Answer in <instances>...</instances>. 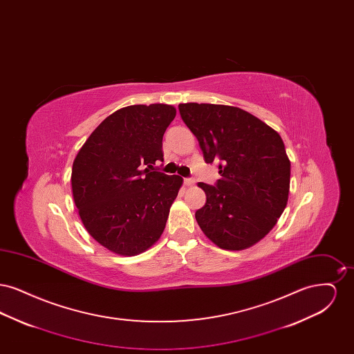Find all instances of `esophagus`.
<instances>
[{
  "label": "esophagus",
  "instance_id": "esophagus-1",
  "mask_svg": "<svg viewBox=\"0 0 354 354\" xmlns=\"http://www.w3.org/2000/svg\"><path fill=\"white\" fill-rule=\"evenodd\" d=\"M185 185H195V179L194 178H185Z\"/></svg>",
  "mask_w": 354,
  "mask_h": 354
}]
</instances>
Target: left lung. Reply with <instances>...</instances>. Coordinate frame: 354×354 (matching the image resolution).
<instances>
[{
	"label": "left lung",
	"mask_w": 354,
	"mask_h": 354,
	"mask_svg": "<svg viewBox=\"0 0 354 354\" xmlns=\"http://www.w3.org/2000/svg\"><path fill=\"white\" fill-rule=\"evenodd\" d=\"M179 113L205 163H219L221 179L198 185L207 196L195 214L199 227L223 250L252 247L276 225L288 202L290 162L281 136L239 107L182 103Z\"/></svg>",
	"instance_id": "left-lung-1"
}]
</instances>
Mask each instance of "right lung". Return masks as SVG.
<instances>
[{
    "label": "right lung",
    "instance_id": "1",
    "mask_svg": "<svg viewBox=\"0 0 354 354\" xmlns=\"http://www.w3.org/2000/svg\"><path fill=\"white\" fill-rule=\"evenodd\" d=\"M175 115L174 106L162 103L123 107L102 122L74 159V203L87 232L111 252H145L165 231L183 179L152 166L163 162V135Z\"/></svg>",
    "mask_w": 354,
    "mask_h": 354
}]
</instances>
